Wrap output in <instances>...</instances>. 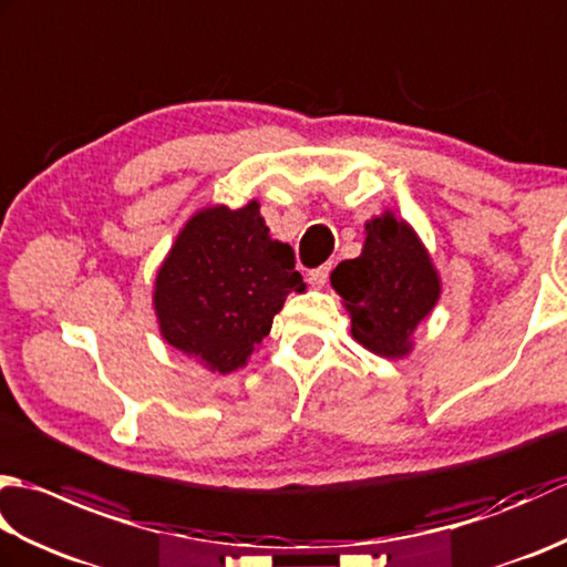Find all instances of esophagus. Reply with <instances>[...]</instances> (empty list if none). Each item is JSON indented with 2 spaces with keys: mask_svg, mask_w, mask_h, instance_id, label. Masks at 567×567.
Wrapping results in <instances>:
<instances>
[{
  "mask_svg": "<svg viewBox=\"0 0 567 567\" xmlns=\"http://www.w3.org/2000/svg\"><path fill=\"white\" fill-rule=\"evenodd\" d=\"M329 272H331V262H323V265H319V268L309 272V282L315 287H323L329 280Z\"/></svg>",
  "mask_w": 567,
  "mask_h": 567,
  "instance_id": "1",
  "label": "esophagus"
}]
</instances>
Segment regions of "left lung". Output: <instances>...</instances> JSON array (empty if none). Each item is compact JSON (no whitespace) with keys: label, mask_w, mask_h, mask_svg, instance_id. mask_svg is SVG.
Instances as JSON below:
<instances>
[{"label":"left lung","mask_w":567,"mask_h":567,"mask_svg":"<svg viewBox=\"0 0 567 567\" xmlns=\"http://www.w3.org/2000/svg\"><path fill=\"white\" fill-rule=\"evenodd\" d=\"M331 287L351 315L353 339L382 358L412 353L416 327L441 297V277L426 246L392 212L365 224L363 250L336 265Z\"/></svg>","instance_id":"8db88e82"}]
</instances>
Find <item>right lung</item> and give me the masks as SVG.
Segmentation results:
<instances>
[{"label": "right lung", "mask_w": 567, "mask_h": 567, "mask_svg": "<svg viewBox=\"0 0 567 567\" xmlns=\"http://www.w3.org/2000/svg\"><path fill=\"white\" fill-rule=\"evenodd\" d=\"M292 248L275 240L258 199L189 216L155 275L161 336L212 372L248 363L290 292H305Z\"/></svg>", "instance_id": "right-lung-1"}]
</instances>
